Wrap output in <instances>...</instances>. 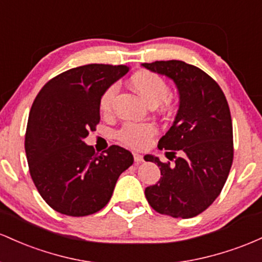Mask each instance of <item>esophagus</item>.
Here are the masks:
<instances>
[{
	"label": "esophagus",
	"mask_w": 262,
	"mask_h": 262,
	"mask_svg": "<svg viewBox=\"0 0 262 262\" xmlns=\"http://www.w3.org/2000/svg\"><path fill=\"white\" fill-rule=\"evenodd\" d=\"M134 160L136 163H141L143 162V156L140 154H134Z\"/></svg>",
	"instance_id": "34e87169"
}]
</instances>
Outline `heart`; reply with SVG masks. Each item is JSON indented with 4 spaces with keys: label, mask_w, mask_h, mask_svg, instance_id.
Listing matches in <instances>:
<instances>
[{
    "label": "heart",
    "mask_w": 262,
    "mask_h": 262,
    "mask_svg": "<svg viewBox=\"0 0 262 262\" xmlns=\"http://www.w3.org/2000/svg\"><path fill=\"white\" fill-rule=\"evenodd\" d=\"M131 85L148 104L156 105L163 101L169 95V86L161 75L149 70H140L131 76ZM117 93V85L113 84L102 93L99 101L101 113H108L113 106L114 99ZM156 134V128L151 123H131L127 122L117 132V139L123 145L141 148L151 140Z\"/></svg>",
    "instance_id": "heart-1"
}]
</instances>
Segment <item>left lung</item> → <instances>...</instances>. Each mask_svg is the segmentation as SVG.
<instances>
[{
  "label": "left lung",
  "instance_id": "left-lung-1",
  "mask_svg": "<svg viewBox=\"0 0 262 262\" xmlns=\"http://www.w3.org/2000/svg\"><path fill=\"white\" fill-rule=\"evenodd\" d=\"M142 67L168 76L179 92L174 122L158 141V148L169 151L167 158H174V163L145 156V161L157 163L162 176L145 189L147 202L160 214L193 218L218 198L230 172L234 158L230 108L218 83L192 64L161 60ZM178 150L179 158L175 156Z\"/></svg>",
  "mask_w": 262,
  "mask_h": 262
}]
</instances>
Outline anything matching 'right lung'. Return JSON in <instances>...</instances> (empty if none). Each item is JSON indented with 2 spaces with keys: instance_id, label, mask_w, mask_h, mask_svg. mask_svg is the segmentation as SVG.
Listing matches in <instances>:
<instances>
[{
  "instance_id": "right-lung-1",
  "label": "right lung",
  "mask_w": 262,
  "mask_h": 262,
  "mask_svg": "<svg viewBox=\"0 0 262 262\" xmlns=\"http://www.w3.org/2000/svg\"><path fill=\"white\" fill-rule=\"evenodd\" d=\"M126 66L88 64L51 79L29 113L25 148L33 183L49 207L85 216L105 207L134 156L113 145L102 154L84 142L100 121L99 101Z\"/></svg>"
}]
</instances>
